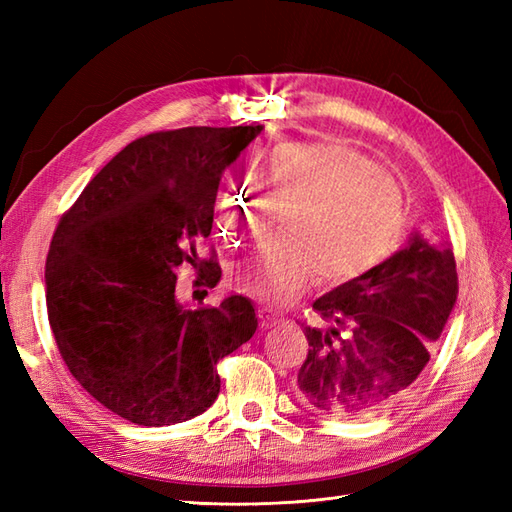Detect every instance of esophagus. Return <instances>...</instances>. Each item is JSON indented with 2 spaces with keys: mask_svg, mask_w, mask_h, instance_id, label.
Here are the masks:
<instances>
[{
  "mask_svg": "<svg viewBox=\"0 0 512 512\" xmlns=\"http://www.w3.org/2000/svg\"><path fill=\"white\" fill-rule=\"evenodd\" d=\"M257 317H259V325H262V328H268V325H275L279 321L277 314L270 308H264V306L257 310Z\"/></svg>",
  "mask_w": 512,
  "mask_h": 512,
  "instance_id": "obj_1",
  "label": "esophagus"
}]
</instances>
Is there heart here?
I'll return each mask as SVG.
<instances>
[{
	"instance_id": "obj_1",
	"label": "heart",
	"mask_w": 512,
	"mask_h": 512,
	"mask_svg": "<svg viewBox=\"0 0 512 512\" xmlns=\"http://www.w3.org/2000/svg\"><path fill=\"white\" fill-rule=\"evenodd\" d=\"M257 184L262 198L242 184L217 206L231 246L266 226L262 199L281 211L284 242L235 273V286L257 295H292L310 273L321 284H347L394 248L405 222L396 180L347 145H275L257 160Z\"/></svg>"
}]
</instances>
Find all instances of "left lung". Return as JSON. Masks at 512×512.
I'll return each instance as SVG.
<instances>
[{
  "label": "left lung",
  "instance_id": "left-lung-1",
  "mask_svg": "<svg viewBox=\"0 0 512 512\" xmlns=\"http://www.w3.org/2000/svg\"><path fill=\"white\" fill-rule=\"evenodd\" d=\"M455 301L453 250L411 237L387 262L312 303L321 323H303L308 356L297 376L299 400L347 420L391 407L427 367Z\"/></svg>",
  "mask_w": 512,
  "mask_h": 512
}]
</instances>
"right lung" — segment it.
Returning <instances> with one entry per match:
<instances>
[{"label":"right lung","mask_w":512,"mask_h":512,"mask_svg":"<svg viewBox=\"0 0 512 512\" xmlns=\"http://www.w3.org/2000/svg\"><path fill=\"white\" fill-rule=\"evenodd\" d=\"M262 125L182 127L132 140L61 215L46 259L48 321L88 394L143 427L200 416L220 394L217 363L257 330L250 299L189 310L178 268L195 284L222 277L211 235L224 169Z\"/></svg>","instance_id":"obj_1"}]
</instances>
